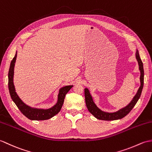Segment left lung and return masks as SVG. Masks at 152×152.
<instances>
[{
  "label": "left lung",
  "mask_w": 152,
  "mask_h": 152,
  "mask_svg": "<svg viewBox=\"0 0 152 152\" xmlns=\"http://www.w3.org/2000/svg\"><path fill=\"white\" fill-rule=\"evenodd\" d=\"M136 58L139 63V69L140 72V86L138 90V92L134 97H133V100L131 101V103L126 106L124 109H120V110L117 111L116 113H105L103 112V111L99 109L98 108L94 103L92 97L91 96L89 92V90L87 88L85 89V102L86 107L88 108V110H89V112L93 114V115L95 116L96 118L102 120H118L121 119L122 118L126 116L127 114L129 113L130 111L132 110L133 108L135 105L138 100L140 98V96L141 95V92H142V90L143 88V85H144V69H143V64L142 60H141L139 53L138 50L136 52Z\"/></svg>",
  "instance_id": "left-lung-1"
}]
</instances>
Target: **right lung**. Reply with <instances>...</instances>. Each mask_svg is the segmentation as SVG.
Wrapping results in <instances>:
<instances>
[{"mask_svg":"<svg viewBox=\"0 0 152 152\" xmlns=\"http://www.w3.org/2000/svg\"><path fill=\"white\" fill-rule=\"evenodd\" d=\"M16 57L17 52L15 56L13 57L12 60L11 64H10L8 72V88L10 96H11L12 100L15 103L17 107H18L19 110L28 119L32 120H45L50 119V118L53 117L60 112L64 103L66 94L69 92L73 86H67L60 89L58 96V102L55 106L49 109H36L29 107L28 106L26 105L19 98V96L17 95L15 91L14 85H13V69H14Z\"/></svg>","mask_w":152,"mask_h":152,"instance_id":"add662e5","label":"right lung"}]
</instances>
